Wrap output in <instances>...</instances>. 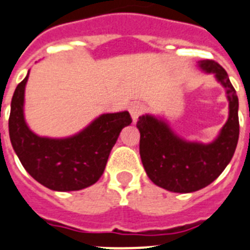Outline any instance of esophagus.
I'll list each match as a JSON object with an SVG mask.
<instances>
[{"label":"esophagus","instance_id":"34e87169","mask_svg":"<svg viewBox=\"0 0 250 250\" xmlns=\"http://www.w3.org/2000/svg\"><path fill=\"white\" fill-rule=\"evenodd\" d=\"M130 115H131V119H133L134 123H136V120L139 119V116H142L144 114V111H146V106L140 102H136V104H131L129 108Z\"/></svg>","mask_w":250,"mask_h":250}]
</instances>
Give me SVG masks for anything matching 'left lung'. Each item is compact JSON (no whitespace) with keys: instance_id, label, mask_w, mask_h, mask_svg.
I'll list each match as a JSON object with an SVG mask.
<instances>
[{"instance_id":"obj_1","label":"left lung","mask_w":250,"mask_h":250,"mask_svg":"<svg viewBox=\"0 0 250 250\" xmlns=\"http://www.w3.org/2000/svg\"><path fill=\"white\" fill-rule=\"evenodd\" d=\"M206 73H214L225 87L229 100V119L210 144L181 139L168 124L151 115L140 116V158L153 183L164 189L188 193L208 186L231 161L239 139V101L227 70L215 61L198 62Z\"/></svg>"}]
</instances>
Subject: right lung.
<instances>
[{"label": "right lung", "instance_id": "right-lung-1", "mask_svg": "<svg viewBox=\"0 0 250 250\" xmlns=\"http://www.w3.org/2000/svg\"><path fill=\"white\" fill-rule=\"evenodd\" d=\"M27 76L15 89L8 119L12 148L34 180L53 191H78L96 183L104 173L108 155L120 131L131 124L127 111L104 114L86 129L64 139L34 134L23 117Z\"/></svg>", "mask_w": 250, "mask_h": 250}]
</instances>
